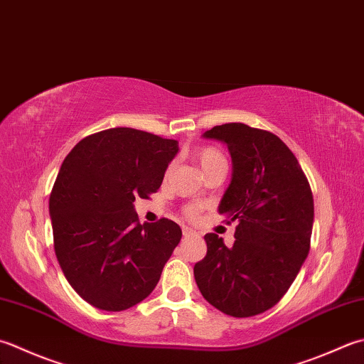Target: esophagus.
Masks as SVG:
<instances>
[{
	"label": "esophagus",
	"instance_id": "1",
	"mask_svg": "<svg viewBox=\"0 0 364 364\" xmlns=\"http://www.w3.org/2000/svg\"><path fill=\"white\" fill-rule=\"evenodd\" d=\"M183 237H184V238L196 237V232H192L191 229H188V227H184V229H183Z\"/></svg>",
	"mask_w": 364,
	"mask_h": 364
}]
</instances>
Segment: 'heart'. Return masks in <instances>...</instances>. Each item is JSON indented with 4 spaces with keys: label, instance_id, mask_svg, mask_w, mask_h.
<instances>
[{
    "label": "heart",
    "instance_id": "1",
    "mask_svg": "<svg viewBox=\"0 0 364 364\" xmlns=\"http://www.w3.org/2000/svg\"><path fill=\"white\" fill-rule=\"evenodd\" d=\"M194 158L198 161V164H200L203 172L210 170L213 166H216L219 162H225L224 154L213 146H203V148L196 149ZM170 172H172V167H168L167 175ZM184 215H186L189 219H194L198 215V206H188V208L184 210Z\"/></svg>",
    "mask_w": 364,
    "mask_h": 364
}]
</instances>
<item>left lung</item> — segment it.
Returning <instances> with one entry per match:
<instances>
[{"instance_id":"obj_1","label":"left lung","mask_w":364,"mask_h":364,"mask_svg":"<svg viewBox=\"0 0 364 364\" xmlns=\"http://www.w3.org/2000/svg\"><path fill=\"white\" fill-rule=\"evenodd\" d=\"M232 156V181L219 213L237 223L235 243L206 233V255L194 267L203 298L232 317L262 314L295 281L311 247L314 198L295 154L277 135L243 123L203 134Z\"/></svg>"}]
</instances>
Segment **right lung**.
I'll use <instances>...</instances> for the list:
<instances>
[{"label":"right lung","instance_id":"obj_1","mask_svg":"<svg viewBox=\"0 0 364 364\" xmlns=\"http://www.w3.org/2000/svg\"><path fill=\"white\" fill-rule=\"evenodd\" d=\"M178 141L132 127L88 135L70 149L50 194L56 259L85 301L124 311L151 294L181 240L162 218L140 224L135 198L161 188Z\"/></svg>","mask_w":364,"mask_h":364}]
</instances>
